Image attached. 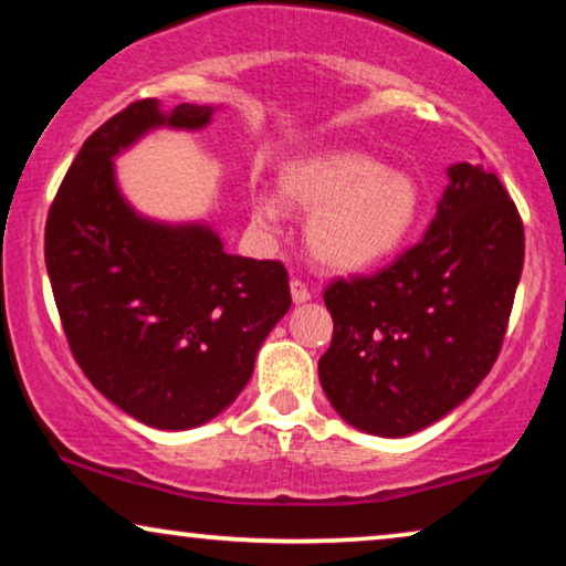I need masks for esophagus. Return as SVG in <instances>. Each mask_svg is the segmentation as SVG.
I'll return each mask as SVG.
<instances>
[{
	"label": "esophagus",
	"mask_w": 566,
	"mask_h": 566,
	"mask_svg": "<svg viewBox=\"0 0 566 566\" xmlns=\"http://www.w3.org/2000/svg\"><path fill=\"white\" fill-rule=\"evenodd\" d=\"M291 296H293V304H306V301L312 298V291H308V285L304 281L293 277V281H291Z\"/></svg>",
	"instance_id": "obj_1"
}]
</instances>
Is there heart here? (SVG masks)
<instances>
[{"label": "heart", "mask_w": 566, "mask_h": 566, "mask_svg": "<svg viewBox=\"0 0 566 566\" xmlns=\"http://www.w3.org/2000/svg\"><path fill=\"white\" fill-rule=\"evenodd\" d=\"M281 185L291 206L312 211L308 247L322 265L335 270L368 268L389 258L420 213V190L412 177L353 149L293 161ZM283 211V200L270 192L252 198V216L260 227H275Z\"/></svg>", "instance_id": "1"}]
</instances>
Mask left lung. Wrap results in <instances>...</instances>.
<instances>
[{
    "instance_id": "8db88e82",
    "label": "left lung",
    "mask_w": 566,
    "mask_h": 566,
    "mask_svg": "<svg viewBox=\"0 0 566 566\" xmlns=\"http://www.w3.org/2000/svg\"><path fill=\"white\" fill-rule=\"evenodd\" d=\"M420 242L374 275L324 289L335 332L319 358L337 415L401 438L459 407L502 350L525 234L513 198L484 167L453 165Z\"/></svg>"
}]
</instances>
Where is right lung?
Wrapping results in <instances>:
<instances>
[{"mask_svg":"<svg viewBox=\"0 0 566 566\" xmlns=\"http://www.w3.org/2000/svg\"><path fill=\"white\" fill-rule=\"evenodd\" d=\"M211 113L182 103L161 115L151 97L123 107L82 144L45 219L69 350L99 394L159 430L227 409L291 308L283 262L227 254L208 227L146 221L115 188L113 157L144 130L200 128Z\"/></svg>","mask_w":566,"mask_h":566,"instance_id":"obj_1","label":"right lung"}]
</instances>
